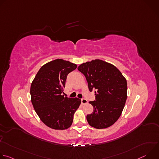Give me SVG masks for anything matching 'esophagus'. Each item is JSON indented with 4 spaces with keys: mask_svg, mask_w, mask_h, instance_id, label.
Segmentation results:
<instances>
[{
    "mask_svg": "<svg viewBox=\"0 0 159 159\" xmlns=\"http://www.w3.org/2000/svg\"><path fill=\"white\" fill-rule=\"evenodd\" d=\"M81 102H82V104H86L88 102V101H87V100L85 99H81Z\"/></svg>",
    "mask_w": 159,
    "mask_h": 159,
    "instance_id": "obj_1",
    "label": "esophagus"
}]
</instances>
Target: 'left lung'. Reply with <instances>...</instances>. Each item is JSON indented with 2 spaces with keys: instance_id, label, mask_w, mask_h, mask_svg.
<instances>
[{
  "instance_id": "left-lung-1",
  "label": "left lung",
  "mask_w": 159,
  "mask_h": 159,
  "mask_svg": "<svg viewBox=\"0 0 159 159\" xmlns=\"http://www.w3.org/2000/svg\"><path fill=\"white\" fill-rule=\"evenodd\" d=\"M78 70L85 77L90 92L95 90L96 101H90L94 111L87 115L90 126L103 129L120 117L127 99V82L117 68L96 59L82 63Z\"/></svg>"
}]
</instances>
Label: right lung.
Wrapping results in <instances>:
<instances>
[{
	"mask_svg": "<svg viewBox=\"0 0 159 159\" xmlns=\"http://www.w3.org/2000/svg\"><path fill=\"white\" fill-rule=\"evenodd\" d=\"M77 65L69 61L56 59L43 65L30 88L33 107L41 121L48 127L63 130L71 126L74 115L81 100L61 94L66 76Z\"/></svg>",
	"mask_w": 159,
	"mask_h": 159,
	"instance_id": "right-lung-1",
	"label": "right lung"
}]
</instances>
